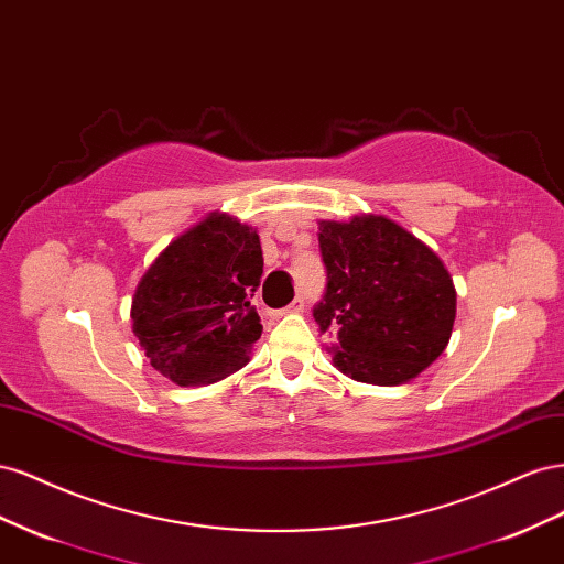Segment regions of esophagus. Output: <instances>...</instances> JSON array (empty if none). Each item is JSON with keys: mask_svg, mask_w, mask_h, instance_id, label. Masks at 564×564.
I'll return each instance as SVG.
<instances>
[{"mask_svg": "<svg viewBox=\"0 0 564 564\" xmlns=\"http://www.w3.org/2000/svg\"><path fill=\"white\" fill-rule=\"evenodd\" d=\"M303 308H305V303H303V299H294L292 303H289V305H286V308L278 311V315H286V313H303Z\"/></svg>", "mask_w": 564, "mask_h": 564, "instance_id": "esophagus-1", "label": "esophagus"}]
</instances>
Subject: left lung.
I'll return each instance as SVG.
<instances>
[{"mask_svg":"<svg viewBox=\"0 0 564 564\" xmlns=\"http://www.w3.org/2000/svg\"><path fill=\"white\" fill-rule=\"evenodd\" d=\"M327 286L313 317L336 340L334 365L373 386H398L447 348L456 292L437 253L383 216L322 220Z\"/></svg>","mask_w":564,"mask_h":564,"instance_id":"left-lung-1","label":"left lung"}]
</instances>
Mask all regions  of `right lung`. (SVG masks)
<instances>
[{
	"label": "right lung",
	"instance_id": "add662e5",
	"mask_svg": "<svg viewBox=\"0 0 564 564\" xmlns=\"http://www.w3.org/2000/svg\"><path fill=\"white\" fill-rule=\"evenodd\" d=\"M263 275L253 228L212 214L169 245L131 301L133 334L150 365L178 386H207L242 369L261 338L251 305Z\"/></svg>",
	"mask_w": 564,
	"mask_h": 564
}]
</instances>
